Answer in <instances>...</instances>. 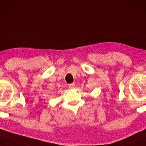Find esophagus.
<instances>
[{"label": "esophagus", "instance_id": "1", "mask_svg": "<svg viewBox=\"0 0 146 146\" xmlns=\"http://www.w3.org/2000/svg\"><path fill=\"white\" fill-rule=\"evenodd\" d=\"M74 87H75V84L74 83H71L69 85V88H70V89H74Z\"/></svg>", "mask_w": 146, "mask_h": 146}]
</instances>
